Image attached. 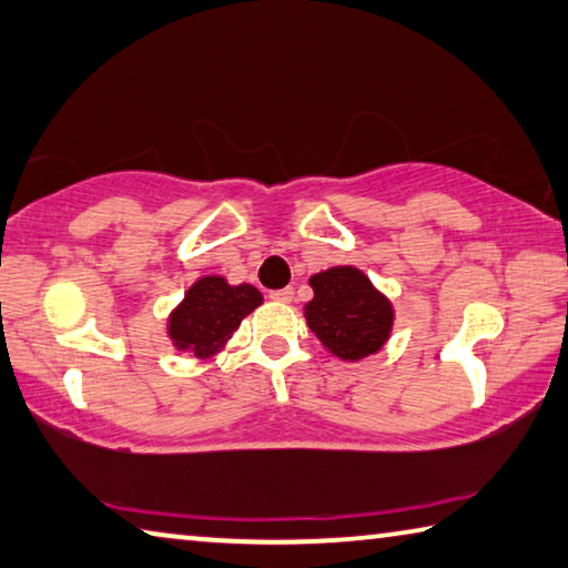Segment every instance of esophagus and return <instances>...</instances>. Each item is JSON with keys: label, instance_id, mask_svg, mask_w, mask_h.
Listing matches in <instances>:
<instances>
[{"label": "esophagus", "instance_id": "obj_1", "mask_svg": "<svg viewBox=\"0 0 568 568\" xmlns=\"http://www.w3.org/2000/svg\"><path fill=\"white\" fill-rule=\"evenodd\" d=\"M268 300L278 302V304H290L294 300V290L292 286H286V290H274V292H268Z\"/></svg>", "mask_w": 568, "mask_h": 568}]
</instances>
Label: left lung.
<instances>
[{
    "mask_svg": "<svg viewBox=\"0 0 568 568\" xmlns=\"http://www.w3.org/2000/svg\"><path fill=\"white\" fill-rule=\"evenodd\" d=\"M314 300L304 320L316 339L342 362L379 354L394 329V304L362 268L342 264L310 276Z\"/></svg>",
    "mask_w": 568,
    "mask_h": 568,
    "instance_id": "8db88e82",
    "label": "left lung"
}]
</instances>
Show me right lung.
I'll return each mask as SVG.
<instances>
[{"instance_id":"right-lung-1","label":"right lung","mask_w":568,"mask_h":568,"mask_svg":"<svg viewBox=\"0 0 568 568\" xmlns=\"http://www.w3.org/2000/svg\"><path fill=\"white\" fill-rule=\"evenodd\" d=\"M262 302V292L252 284H229L219 274L199 276L169 312L166 336L176 352L206 362L224 349L244 316Z\"/></svg>"}]
</instances>
